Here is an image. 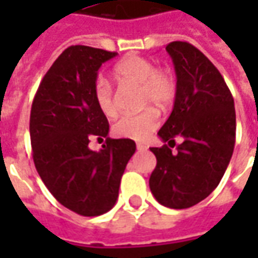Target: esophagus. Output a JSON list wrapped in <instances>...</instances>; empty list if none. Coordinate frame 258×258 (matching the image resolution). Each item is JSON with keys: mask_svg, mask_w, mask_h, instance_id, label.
<instances>
[{"mask_svg": "<svg viewBox=\"0 0 258 258\" xmlns=\"http://www.w3.org/2000/svg\"><path fill=\"white\" fill-rule=\"evenodd\" d=\"M136 148H138V151H146L148 149V146L145 144H136Z\"/></svg>", "mask_w": 258, "mask_h": 258, "instance_id": "esophagus-1", "label": "esophagus"}]
</instances>
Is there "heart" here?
<instances>
[{"mask_svg":"<svg viewBox=\"0 0 258 258\" xmlns=\"http://www.w3.org/2000/svg\"><path fill=\"white\" fill-rule=\"evenodd\" d=\"M113 77L117 83L139 86L141 104H154L158 109H165L176 94V82L169 72L158 70L152 61L139 55H127L113 67ZM93 100L97 109L107 117L117 113L113 90L103 77H97L93 85ZM159 124L158 112L148 107L136 114L122 116L113 124V132L120 138L142 141L154 132Z\"/></svg>","mask_w":258,"mask_h":258,"instance_id":"1","label":"heart"}]
</instances>
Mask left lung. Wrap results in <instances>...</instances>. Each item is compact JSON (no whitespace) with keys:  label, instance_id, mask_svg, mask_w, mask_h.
<instances>
[{"label":"left lung","instance_id":"1","mask_svg":"<svg viewBox=\"0 0 258 258\" xmlns=\"http://www.w3.org/2000/svg\"><path fill=\"white\" fill-rule=\"evenodd\" d=\"M176 73V94L171 116L158 132L175 145L151 148L156 166L149 188L156 201L173 210L189 208L205 200L223 178L235 144L233 94L218 69L192 44L166 45Z\"/></svg>","mask_w":258,"mask_h":258}]
</instances>
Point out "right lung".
<instances>
[{"instance_id":"add662e5","label":"right lung","mask_w":258,"mask_h":258,"mask_svg":"<svg viewBox=\"0 0 258 258\" xmlns=\"http://www.w3.org/2000/svg\"><path fill=\"white\" fill-rule=\"evenodd\" d=\"M114 55L70 45L45 73L31 106L35 169L58 203L85 217L113 208L124 168L136 151L132 139L107 138L109 122L93 100L97 70ZM92 137L106 139L99 153L88 149Z\"/></svg>"}]
</instances>
